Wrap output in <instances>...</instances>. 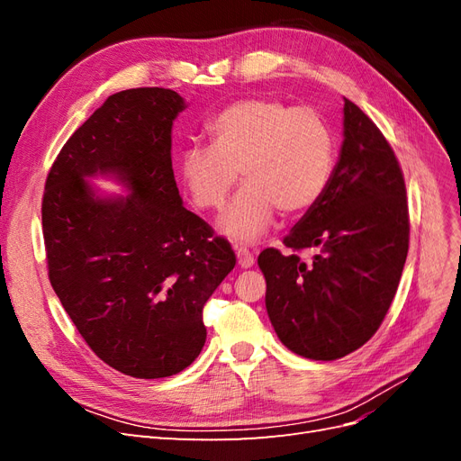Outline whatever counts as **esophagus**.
Wrapping results in <instances>:
<instances>
[{
  "label": "esophagus",
  "instance_id": "34e87169",
  "mask_svg": "<svg viewBox=\"0 0 461 461\" xmlns=\"http://www.w3.org/2000/svg\"><path fill=\"white\" fill-rule=\"evenodd\" d=\"M234 252H236V259H239V265H240V267H244V269L252 267V265H254V254L249 252L248 248H242V246L239 248V246H236V248H234Z\"/></svg>",
  "mask_w": 461,
  "mask_h": 461
}]
</instances>
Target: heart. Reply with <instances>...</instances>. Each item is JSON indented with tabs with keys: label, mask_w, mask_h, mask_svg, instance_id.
Segmentation results:
<instances>
[{
	"label": "heart",
	"mask_w": 461,
	"mask_h": 461,
	"mask_svg": "<svg viewBox=\"0 0 461 461\" xmlns=\"http://www.w3.org/2000/svg\"><path fill=\"white\" fill-rule=\"evenodd\" d=\"M209 146L180 156L192 202L217 212L239 180L244 188L221 219L234 240L254 242L271 227L275 209L300 215L323 196L334 169V134L312 107L254 97L222 109L207 122Z\"/></svg>",
	"instance_id": "obj_1"
}]
</instances>
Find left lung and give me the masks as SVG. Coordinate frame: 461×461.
<instances>
[{"label": "left lung", "mask_w": 461, "mask_h": 461, "mask_svg": "<svg viewBox=\"0 0 461 461\" xmlns=\"http://www.w3.org/2000/svg\"><path fill=\"white\" fill-rule=\"evenodd\" d=\"M258 258L276 337L298 356L332 361L364 346L394 300L410 248L402 167L379 127L344 97L340 159L321 200ZM317 247L312 262L297 252Z\"/></svg>", "instance_id": "obj_1"}]
</instances>
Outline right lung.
Instances as JSON below:
<instances>
[{"label":"right lung","instance_id":"add662e5","mask_svg":"<svg viewBox=\"0 0 461 461\" xmlns=\"http://www.w3.org/2000/svg\"><path fill=\"white\" fill-rule=\"evenodd\" d=\"M183 109L169 88L109 95L61 148L41 198L55 294L92 352L136 379L176 375L200 356L203 305L236 263L180 200L171 129ZM95 172L133 192L97 199L84 180Z\"/></svg>","mask_w":461,"mask_h":461}]
</instances>
